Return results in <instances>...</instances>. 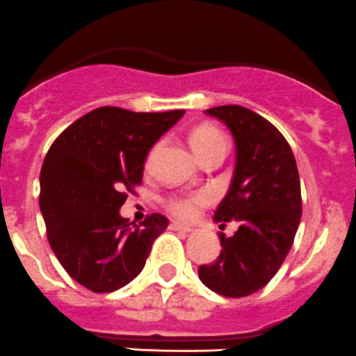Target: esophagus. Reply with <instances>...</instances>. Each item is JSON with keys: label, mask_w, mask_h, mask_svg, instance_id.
<instances>
[{"label": "esophagus", "mask_w": 356, "mask_h": 356, "mask_svg": "<svg viewBox=\"0 0 356 356\" xmlns=\"http://www.w3.org/2000/svg\"><path fill=\"white\" fill-rule=\"evenodd\" d=\"M169 229H171V231H180V232H192V227L184 225V223H178V222L169 223Z\"/></svg>", "instance_id": "esophagus-1"}]
</instances>
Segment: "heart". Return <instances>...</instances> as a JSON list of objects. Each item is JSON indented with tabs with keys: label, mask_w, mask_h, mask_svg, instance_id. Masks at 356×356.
<instances>
[{
	"label": "heart",
	"mask_w": 356,
	"mask_h": 356,
	"mask_svg": "<svg viewBox=\"0 0 356 356\" xmlns=\"http://www.w3.org/2000/svg\"><path fill=\"white\" fill-rule=\"evenodd\" d=\"M191 143L199 159L206 157V155L211 154V152L225 150L227 147L223 134L220 133L216 127H213V125H201V127H197V129L192 133ZM154 152H152V155H154ZM208 201V194L180 195V197H169L168 201H165V208H168L172 215L178 216V218L191 220L195 216L199 206L206 204Z\"/></svg>",
	"instance_id": "heart-1"
}]
</instances>
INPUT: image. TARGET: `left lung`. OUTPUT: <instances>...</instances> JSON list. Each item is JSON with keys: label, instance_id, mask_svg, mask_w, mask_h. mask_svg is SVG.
<instances>
[{"label": "left lung", "instance_id": "obj_1", "mask_svg": "<svg viewBox=\"0 0 356 356\" xmlns=\"http://www.w3.org/2000/svg\"><path fill=\"white\" fill-rule=\"evenodd\" d=\"M229 127L236 143L231 187L215 222H238L232 238L220 232L222 252L199 267L201 282L223 297H246L273 280L292 248L302 215L296 157L283 134L248 108L206 110Z\"/></svg>", "mask_w": 356, "mask_h": 356}]
</instances>
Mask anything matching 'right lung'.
Wrapping results in <instances>:
<instances>
[{
	"label": "right lung",
	"instance_id": "add662e5",
	"mask_svg": "<svg viewBox=\"0 0 356 356\" xmlns=\"http://www.w3.org/2000/svg\"><path fill=\"white\" fill-rule=\"evenodd\" d=\"M184 110L136 113L117 106L89 111L59 134L40 172V209L57 260L74 282L115 292L141 273L164 215L140 225L120 216L125 192L141 184L145 159Z\"/></svg>",
	"mask_w": 356,
	"mask_h": 356
}]
</instances>
